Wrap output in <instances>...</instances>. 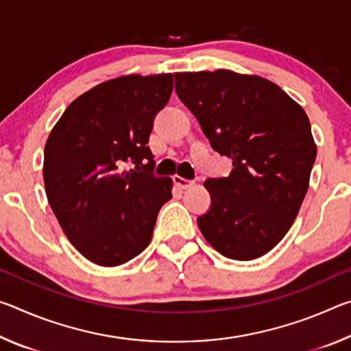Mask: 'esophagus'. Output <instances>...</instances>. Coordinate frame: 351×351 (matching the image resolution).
<instances>
[{
	"label": "esophagus",
	"mask_w": 351,
	"mask_h": 351,
	"mask_svg": "<svg viewBox=\"0 0 351 351\" xmlns=\"http://www.w3.org/2000/svg\"><path fill=\"white\" fill-rule=\"evenodd\" d=\"M173 181H175L176 186L180 187V189H182V190H187L190 187H193V184H195V181L186 180V178H182V176H175Z\"/></svg>",
	"instance_id": "esophagus-1"
}]
</instances>
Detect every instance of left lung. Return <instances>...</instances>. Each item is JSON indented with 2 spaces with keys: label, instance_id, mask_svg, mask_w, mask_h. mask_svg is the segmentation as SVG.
Returning a JSON list of instances; mask_svg holds the SVG:
<instances>
[{
  "label": "left lung",
  "instance_id": "obj_1",
  "mask_svg": "<svg viewBox=\"0 0 351 351\" xmlns=\"http://www.w3.org/2000/svg\"><path fill=\"white\" fill-rule=\"evenodd\" d=\"M175 80L213 150L232 159L229 176L204 182L212 206L199 230L224 257L258 258L287 235L306 195L317 153L310 119L258 75L217 69Z\"/></svg>",
  "mask_w": 351,
  "mask_h": 351
}]
</instances>
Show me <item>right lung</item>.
<instances>
[{
    "label": "right lung",
    "instance_id": "1",
    "mask_svg": "<svg viewBox=\"0 0 351 351\" xmlns=\"http://www.w3.org/2000/svg\"><path fill=\"white\" fill-rule=\"evenodd\" d=\"M173 75H123L71 104L45 145L46 197L83 257L119 266L148 246L170 178L153 175L148 138L167 105ZM132 160L135 169L125 170Z\"/></svg>",
    "mask_w": 351,
    "mask_h": 351
}]
</instances>
